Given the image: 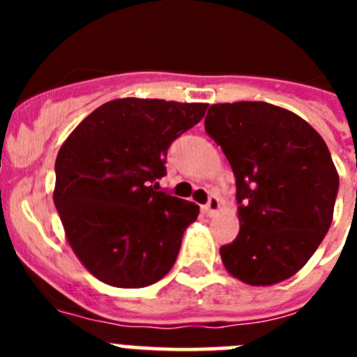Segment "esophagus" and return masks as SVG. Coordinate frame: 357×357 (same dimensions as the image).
<instances>
[{
  "label": "esophagus",
  "mask_w": 357,
  "mask_h": 357,
  "mask_svg": "<svg viewBox=\"0 0 357 357\" xmlns=\"http://www.w3.org/2000/svg\"><path fill=\"white\" fill-rule=\"evenodd\" d=\"M204 209H206L207 216H214V214H218V211H220V198L214 197V195H213V197L209 198V202L206 204V207H204Z\"/></svg>",
  "instance_id": "1"
}]
</instances>
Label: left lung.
I'll return each mask as SVG.
<instances>
[{
	"mask_svg": "<svg viewBox=\"0 0 357 357\" xmlns=\"http://www.w3.org/2000/svg\"><path fill=\"white\" fill-rule=\"evenodd\" d=\"M206 132L236 176L239 234L223 266L250 286L295 275L326 238L340 176L326 141L301 116L264 102L211 105Z\"/></svg>",
	"mask_w": 357,
	"mask_h": 357,
	"instance_id": "obj_1",
	"label": "left lung"
}]
</instances>
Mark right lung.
<instances>
[{
    "instance_id": "1",
    "label": "right lung",
    "mask_w": 357,
    "mask_h": 357,
    "mask_svg": "<svg viewBox=\"0 0 357 357\" xmlns=\"http://www.w3.org/2000/svg\"><path fill=\"white\" fill-rule=\"evenodd\" d=\"M207 103L119 98L93 110L59 150L53 202L66 239L98 280L144 288L175 264L193 202L157 191L166 153Z\"/></svg>"
}]
</instances>
